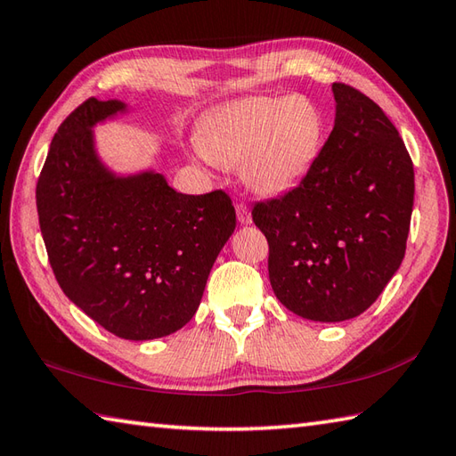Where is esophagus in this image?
<instances>
[{
    "mask_svg": "<svg viewBox=\"0 0 456 456\" xmlns=\"http://www.w3.org/2000/svg\"><path fill=\"white\" fill-rule=\"evenodd\" d=\"M235 211H237V219H239L240 225H251V213H248L247 205L239 203L237 208H235Z\"/></svg>",
    "mask_w": 456,
    "mask_h": 456,
    "instance_id": "1",
    "label": "esophagus"
}]
</instances>
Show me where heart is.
<instances>
[{
    "instance_id": "1",
    "label": "heart",
    "mask_w": 456,
    "mask_h": 456,
    "mask_svg": "<svg viewBox=\"0 0 456 456\" xmlns=\"http://www.w3.org/2000/svg\"><path fill=\"white\" fill-rule=\"evenodd\" d=\"M324 116L306 96H245L205 120L200 146L211 162L239 166L248 190L276 198L297 187L314 166Z\"/></svg>"
}]
</instances>
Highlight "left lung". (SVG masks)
Returning a JSON list of instances; mask_svg holds the SVG:
<instances>
[{
	"instance_id": "8db88e82",
	"label": "left lung",
	"mask_w": 456,
	"mask_h": 456,
	"mask_svg": "<svg viewBox=\"0 0 456 456\" xmlns=\"http://www.w3.org/2000/svg\"><path fill=\"white\" fill-rule=\"evenodd\" d=\"M334 130L314 166L279 200L256 203L276 298L314 322L368 310L399 271L411 223V158L379 106L334 83Z\"/></svg>"
}]
</instances>
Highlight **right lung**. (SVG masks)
Here are the masks:
<instances>
[{
    "label": "right lung",
    "mask_w": 456,
    "mask_h": 456,
    "mask_svg": "<svg viewBox=\"0 0 456 456\" xmlns=\"http://www.w3.org/2000/svg\"><path fill=\"white\" fill-rule=\"evenodd\" d=\"M128 112L118 98H88L61 124L37 182V213L69 300L114 336L142 342L193 318L237 217L223 191L185 195L154 167L106 164L94 128Z\"/></svg>",
    "instance_id": "right-lung-1"
}]
</instances>
